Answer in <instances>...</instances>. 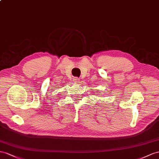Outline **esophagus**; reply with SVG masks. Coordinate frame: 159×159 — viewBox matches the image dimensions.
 I'll return each instance as SVG.
<instances>
[{"label":"esophagus","mask_w":159,"mask_h":159,"mask_svg":"<svg viewBox=\"0 0 159 159\" xmlns=\"http://www.w3.org/2000/svg\"><path fill=\"white\" fill-rule=\"evenodd\" d=\"M73 81H74L75 83H80V79L79 78H77V77H75V78L73 79Z\"/></svg>","instance_id":"34e87169"}]
</instances>
